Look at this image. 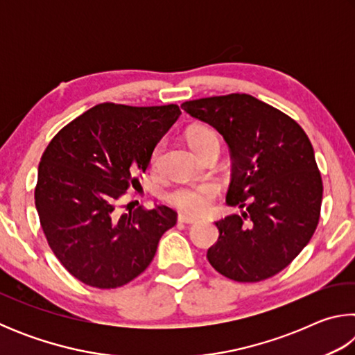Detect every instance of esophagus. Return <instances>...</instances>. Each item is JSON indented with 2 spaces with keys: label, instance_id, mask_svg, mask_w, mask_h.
Here are the masks:
<instances>
[{
  "label": "esophagus",
  "instance_id": "34e87169",
  "mask_svg": "<svg viewBox=\"0 0 355 355\" xmlns=\"http://www.w3.org/2000/svg\"><path fill=\"white\" fill-rule=\"evenodd\" d=\"M178 222H182V224H196L197 219L191 218V216H186V214H178Z\"/></svg>",
  "mask_w": 355,
  "mask_h": 355
}]
</instances>
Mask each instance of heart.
Returning a JSON list of instances; mask_svg holds the SVG:
<instances>
[{
    "instance_id": "obj_1",
    "label": "heart",
    "mask_w": 355,
    "mask_h": 355,
    "mask_svg": "<svg viewBox=\"0 0 355 355\" xmlns=\"http://www.w3.org/2000/svg\"><path fill=\"white\" fill-rule=\"evenodd\" d=\"M188 142L194 148V152L207 146L209 142H218V136L213 130L207 127H194L188 131ZM219 144V142H218ZM159 148H156L153 153V159L158 158ZM218 196V186L214 183H199V184H184L178 186L167 194V200L173 207L192 214H202L211 205L214 197Z\"/></svg>"
}]
</instances>
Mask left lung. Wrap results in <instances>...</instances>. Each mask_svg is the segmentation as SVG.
I'll list each match as a JSON object with an SVG mask.
<instances>
[{
	"label": "left lung",
	"mask_w": 355,
	"mask_h": 355,
	"mask_svg": "<svg viewBox=\"0 0 355 355\" xmlns=\"http://www.w3.org/2000/svg\"><path fill=\"white\" fill-rule=\"evenodd\" d=\"M183 110L224 137L232 155L227 205L241 214L216 222L207 258L236 282L272 277L316 230L322 180L305 131L286 114L248 94L184 101Z\"/></svg>",
	"instance_id": "1"
}]
</instances>
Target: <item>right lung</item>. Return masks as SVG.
<instances>
[{
  "mask_svg": "<svg viewBox=\"0 0 355 355\" xmlns=\"http://www.w3.org/2000/svg\"><path fill=\"white\" fill-rule=\"evenodd\" d=\"M182 111L177 105L135 107L103 103L64 127L42 155L35 208L53 254L83 284L117 288L152 263L175 225L166 205L116 211V203Z\"/></svg>",
  "mask_w": 355,
  "mask_h": 355,
  "instance_id": "add662e5",
  "label": "right lung"
}]
</instances>
